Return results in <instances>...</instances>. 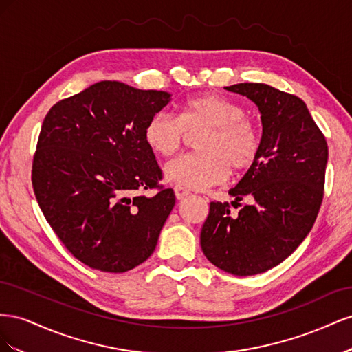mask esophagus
I'll return each instance as SVG.
<instances>
[{
  "instance_id": "obj_1",
  "label": "esophagus",
  "mask_w": 352,
  "mask_h": 352,
  "mask_svg": "<svg viewBox=\"0 0 352 352\" xmlns=\"http://www.w3.org/2000/svg\"><path fill=\"white\" fill-rule=\"evenodd\" d=\"M173 189H175V195H176L177 199H182V198H185V197H188L190 194L189 189L180 186V185H176Z\"/></svg>"
}]
</instances>
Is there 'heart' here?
<instances>
[{"instance_id": "heart-1", "label": "heart", "mask_w": 352, "mask_h": 352, "mask_svg": "<svg viewBox=\"0 0 352 352\" xmlns=\"http://www.w3.org/2000/svg\"><path fill=\"white\" fill-rule=\"evenodd\" d=\"M202 133L198 153L180 155L164 167L166 177L188 189H206L221 184L233 172L250 168L260 153L258 126L236 101L216 92H206L179 105V117L155 113L145 126V142L162 157L173 155L186 132Z\"/></svg>"}]
</instances>
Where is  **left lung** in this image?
Segmentation results:
<instances>
[{
	"label": "left lung",
	"instance_id": "obj_1",
	"mask_svg": "<svg viewBox=\"0 0 352 352\" xmlns=\"http://www.w3.org/2000/svg\"><path fill=\"white\" fill-rule=\"evenodd\" d=\"M248 97L261 113L263 138L255 163L229 190L239 206L210 202L201 248L210 263L235 276L269 270L296 250L311 230L324 195L327 142L305 102L265 83L226 88Z\"/></svg>",
	"mask_w": 352,
	"mask_h": 352
}]
</instances>
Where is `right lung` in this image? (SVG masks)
I'll return each mask as SVG.
<instances>
[{
  "instance_id": "1",
  "label": "right lung",
  "mask_w": 352,
  "mask_h": 352,
  "mask_svg": "<svg viewBox=\"0 0 352 352\" xmlns=\"http://www.w3.org/2000/svg\"><path fill=\"white\" fill-rule=\"evenodd\" d=\"M164 91L102 80L56 102L32 162L41 211L66 250L91 269L124 273L154 252L176 198L145 142L168 104ZM155 190L153 197L144 190Z\"/></svg>"
}]
</instances>
